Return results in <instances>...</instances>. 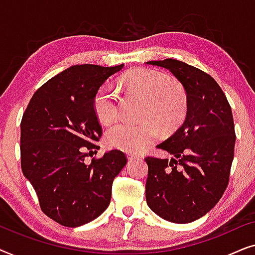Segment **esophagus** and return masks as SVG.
<instances>
[{
    "label": "esophagus",
    "mask_w": 255,
    "mask_h": 255,
    "mask_svg": "<svg viewBox=\"0 0 255 255\" xmlns=\"http://www.w3.org/2000/svg\"><path fill=\"white\" fill-rule=\"evenodd\" d=\"M128 159L130 160V161H133L134 159H137V156H135V155H132V154H128Z\"/></svg>",
    "instance_id": "34e87169"
}]
</instances>
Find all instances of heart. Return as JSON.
Instances as JSON below:
<instances>
[{"instance_id":"heart-1","label":"heart","mask_w":255,"mask_h":255,"mask_svg":"<svg viewBox=\"0 0 255 255\" xmlns=\"http://www.w3.org/2000/svg\"><path fill=\"white\" fill-rule=\"evenodd\" d=\"M121 86L131 95L141 97L140 124L117 123L106 133V142L111 147L128 153H138L158 138V128H170L180 123L188 110V96L179 82L167 73L149 68H137L128 72ZM120 100L116 89L104 85L94 96V110L101 123L110 124L120 114Z\"/></svg>"}]
</instances>
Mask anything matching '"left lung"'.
<instances>
[{
  "label": "left lung",
  "mask_w": 255,
  "mask_h": 255,
  "mask_svg": "<svg viewBox=\"0 0 255 255\" xmlns=\"http://www.w3.org/2000/svg\"><path fill=\"white\" fill-rule=\"evenodd\" d=\"M182 83L188 96L184 123L156 146L174 155H148L146 202L168 222L186 224L211 210L229 184L236 131L224 92L208 73L175 59L148 61Z\"/></svg>",
  "instance_id": "left-lung-1"
}]
</instances>
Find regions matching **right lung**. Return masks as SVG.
Listing matches in <instances>:
<instances>
[{
  "instance_id": "add662e5",
  "label": "right lung",
  "mask_w": 255,
  "mask_h": 255,
  "mask_svg": "<svg viewBox=\"0 0 255 255\" xmlns=\"http://www.w3.org/2000/svg\"><path fill=\"white\" fill-rule=\"evenodd\" d=\"M115 67L75 65L45 82L31 97L20 122V166L36 191L41 211L76 228L109 207L114 179L127 165L120 149L94 156L102 127L94 96Z\"/></svg>"
}]
</instances>
